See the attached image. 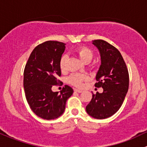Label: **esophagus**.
<instances>
[{"mask_svg":"<svg viewBox=\"0 0 147 147\" xmlns=\"http://www.w3.org/2000/svg\"><path fill=\"white\" fill-rule=\"evenodd\" d=\"M74 91L76 92H78V93H82V92H83V91L81 90V89H74Z\"/></svg>","mask_w":147,"mask_h":147,"instance_id":"1","label":"esophagus"}]
</instances>
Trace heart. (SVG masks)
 I'll use <instances>...</instances> for the list:
<instances>
[{
  "instance_id": "b5f03b06",
  "label": "heart",
  "mask_w": 147,
  "mask_h": 147,
  "mask_svg": "<svg viewBox=\"0 0 147 147\" xmlns=\"http://www.w3.org/2000/svg\"><path fill=\"white\" fill-rule=\"evenodd\" d=\"M75 52L78 54L79 58L85 63H89L94 57V53L92 51L86 46H80L76 49ZM67 60V55H63L61 57V61H60V68L63 72L66 69ZM87 78V76L85 74L74 73L69 77L68 82L72 85L77 86V87H81L82 86L83 82L86 81Z\"/></svg>"
}]
</instances>
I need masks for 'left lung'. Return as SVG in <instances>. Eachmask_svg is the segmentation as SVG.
<instances>
[{
    "label": "left lung",
    "instance_id": "1",
    "mask_svg": "<svg viewBox=\"0 0 147 147\" xmlns=\"http://www.w3.org/2000/svg\"><path fill=\"white\" fill-rule=\"evenodd\" d=\"M99 51L101 64L96 76V87L103 92L92 95L86 106V113L96 119L112 116L121 107L129 88V73L120 51L103 40L93 41Z\"/></svg>",
    "mask_w": 147,
    "mask_h": 147
}]
</instances>
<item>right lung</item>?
Returning <instances> with one entry per match:
<instances>
[{
	"mask_svg": "<svg viewBox=\"0 0 147 147\" xmlns=\"http://www.w3.org/2000/svg\"><path fill=\"white\" fill-rule=\"evenodd\" d=\"M65 44L48 41L35 47L24 70V89L29 107L37 116L53 120L61 116L66 101L73 89L65 85L61 91L53 92L51 88L59 84L60 61L65 49Z\"/></svg>",
	"mask_w": 147,
	"mask_h": 147,
	"instance_id": "add662e5",
	"label": "right lung"
}]
</instances>
